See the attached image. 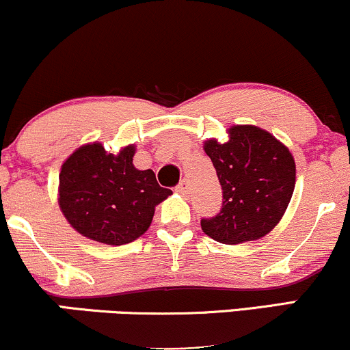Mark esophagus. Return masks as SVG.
Listing matches in <instances>:
<instances>
[{"mask_svg": "<svg viewBox=\"0 0 350 350\" xmlns=\"http://www.w3.org/2000/svg\"><path fill=\"white\" fill-rule=\"evenodd\" d=\"M176 192H179L180 196H186L189 192V180H186V179L180 180L178 186H176Z\"/></svg>", "mask_w": 350, "mask_h": 350, "instance_id": "1", "label": "esophagus"}]
</instances>
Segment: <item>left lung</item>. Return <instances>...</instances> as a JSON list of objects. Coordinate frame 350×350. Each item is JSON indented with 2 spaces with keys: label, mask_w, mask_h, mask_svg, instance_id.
Returning a JSON list of instances; mask_svg holds the SVG:
<instances>
[{
  "label": "left lung",
  "mask_w": 350,
  "mask_h": 350,
  "mask_svg": "<svg viewBox=\"0 0 350 350\" xmlns=\"http://www.w3.org/2000/svg\"><path fill=\"white\" fill-rule=\"evenodd\" d=\"M222 186V208L200 220L220 243H242L267 235L286 211L295 191L296 166L290 150L262 128H230V139L204 144Z\"/></svg>",
  "instance_id": "1"
}]
</instances>
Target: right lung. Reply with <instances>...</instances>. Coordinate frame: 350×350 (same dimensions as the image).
<instances>
[{
    "mask_svg": "<svg viewBox=\"0 0 350 350\" xmlns=\"http://www.w3.org/2000/svg\"><path fill=\"white\" fill-rule=\"evenodd\" d=\"M133 154L135 146L111 154L94 143L62 164L59 206L82 235L107 245L133 242L148 230L154 207L172 194L151 170H136Z\"/></svg>",
    "mask_w": 350,
    "mask_h": 350,
    "instance_id": "1",
    "label": "right lung"
}]
</instances>
